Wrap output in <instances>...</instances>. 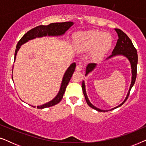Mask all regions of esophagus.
I'll return each mask as SVG.
<instances>
[{"instance_id": "1", "label": "esophagus", "mask_w": 146, "mask_h": 146, "mask_svg": "<svg viewBox=\"0 0 146 146\" xmlns=\"http://www.w3.org/2000/svg\"><path fill=\"white\" fill-rule=\"evenodd\" d=\"M82 69H83V65L81 64H77L76 67V70L77 71H81Z\"/></svg>"}]
</instances>
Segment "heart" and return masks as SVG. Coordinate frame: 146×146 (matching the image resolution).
<instances>
[{
    "mask_svg": "<svg viewBox=\"0 0 146 146\" xmlns=\"http://www.w3.org/2000/svg\"><path fill=\"white\" fill-rule=\"evenodd\" d=\"M111 38L108 34L98 31H89L80 33L76 39V46L80 52L92 49L95 59H100L110 48Z\"/></svg>",
    "mask_w": 146,
    "mask_h": 146,
    "instance_id": "heart-1",
    "label": "heart"
}]
</instances>
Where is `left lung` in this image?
<instances>
[{
  "label": "left lung",
  "instance_id": "obj_1",
  "mask_svg": "<svg viewBox=\"0 0 146 146\" xmlns=\"http://www.w3.org/2000/svg\"><path fill=\"white\" fill-rule=\"evenodd\" d=\"M115 31L117 33V36H118V39H117L116 45L114 48V49L112 51V54H111L110 56H109L108 58H110L113 56L116 55H123L128 58V60L130 62L131 64V73H132V77H131V83L130 85V87H129V90L128 91V93H127V95L124 101L121 104L117 106V107H115L114 108H112L110 110H114L117 108L121 106V105L123 104L125 101L127 100V99L128 98V96L129 95V92H130V90L131 88L133 87V84H135V79H136V76H137V50L134 47V46L133 45L132 42L129 38L127 36L126 34H125L122 31H121L120 29H115ZM96 64L94 63H90L86 67V76L89 72H90L91 71L93 70V69L96 67ZM82 88L83 94L84 95L86 101L88 104V105L90 107H91L92 108L98 111H102V110L99 108H97L96 107H95L94 106H93L92 104L90 102L88 98L86 92V89H85V84L84 82H82Z\"/></svg>",
  "mask_w": 146,
  "mask_h": 146
}]
</instances>
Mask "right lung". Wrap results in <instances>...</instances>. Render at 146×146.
Listing matches in <instances>:
<instances>
[{
    "instance_id": "1",
    "label": "right lung",
    "mask_w": 146,
    "mask_h": 146,
    "mask_svg": "<svg viewBox=\"0 0 146 146\" xmlns=\"http://www.w3.org/2000/svg\"><path fill=\"white\" fill-rule=\"evenodd\" d=\"M73 25L72 22H64V23H51L48 25H40L34 28V29L30 30L29 32H27L23 37L21 38V40L18 42L17 47H16V50L15 53V60L16 59V56H17V52L19 50L21 46L24 43L27 42V41L35 38L36 37H42L44 36H60L63 35L65 33V32L67 30L69 29V28ZM15 62V61H14ZM76 68V63H72L70 66L67 70L64 75L60 89L58 94L52 100L50 101L49 102L44 104L37 106V108L38 109H43L46 108H48L53 106L57 104H58L61 100L62 99L63 95L65 92L66 88L67 85L68 84L70 80L71 79V77L72 76ZM35 108V106H33Z\"/></svg>"
}]
</instances>
